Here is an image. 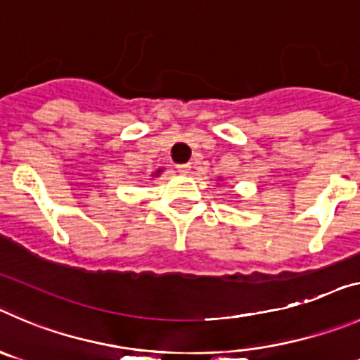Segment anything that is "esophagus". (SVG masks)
Wrapping results in <instances>:
<instances>
[{
  "label": "esophagus",
  "instance_id": "34e87169",
  "mask_svg": "<svg viewBox=\"0 0 360 360\" xmlns=\"http://www.w3.org/2000/svg\"><path fill=\"white\" fill-rule=\"evenodd\" d=\"M191 169L190 163H183V165H177V172L179 174H188Z\"/></svg>",
  "mask_w": 360,
  "mask_h": 360
}]
</instances>
